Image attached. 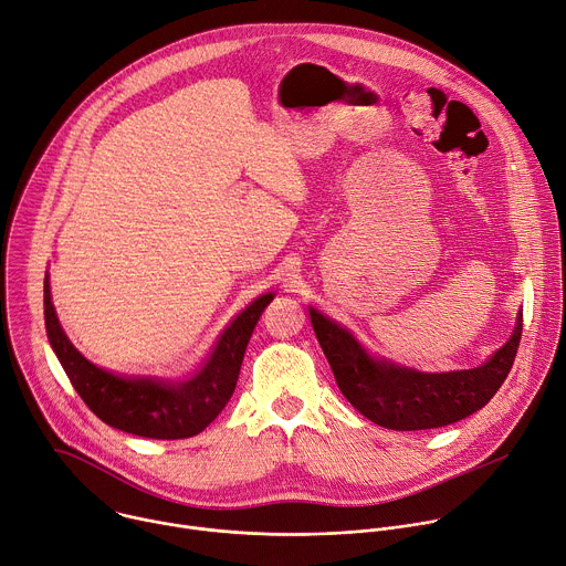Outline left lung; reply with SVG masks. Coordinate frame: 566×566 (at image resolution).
<instances>
[{
	"label": "left lung",
	"instance_id": "1",
	"mask_svg": "<svg viewBox=\"0 0 566 566\" xmlns=\"http://www.w3.org/2000/svg\"><path fill=\"white\" fill-rule=\"evenodd\" d=\"M308 315L343 396L376 426L400 432L443 428L481 410L506 380L522 338L520 313L509 343L481 367L426 374L378 360L327 315L311 306Z\"/></svg>",
	"mask_w": 566,
	"mask_h": 566
}]
</instances>
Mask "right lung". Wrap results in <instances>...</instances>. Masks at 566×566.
<instances>
[{
    "instance_id": "add662e5",
    "label": "right lung",
    "mask_w": 566,
    "mask_h": 566,
    "mask_svg": "<svg viewBox=\"0 0 566 566\" xmlns=\"http://www.w3.org/2000/svg\"><path fill=\"white\" fill-rule=\"evenodd\" d=\"M273 293L241 311L217 340L206 365L186 380L127 378L90 363L66 338L44 280V325L49 343L73 389L107 426L147 439H188L206 430L230 400L247 345Z\"/></svg>"
}]
</instances>
